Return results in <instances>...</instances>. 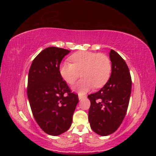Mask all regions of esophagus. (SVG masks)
<instances>
[{"label": "esophagus", "instance_id": "34e87169", "mask_svg": "<svg viewBox=\"0 0 156 156\" xmlns=\"http://www.w3.org/2000/svg\"><path fill=\"white\" fill-rule=\"evenodd\" d=\"M78 96H79V100H82L83 98H85L86 96H83V95H81V94H79V95H78Z\"/></svg>", "mask_w": 156, "mask_h": 156}]
</instances>
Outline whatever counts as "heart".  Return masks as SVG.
Segmentation results:
<instances>
[{
    "label": "heart",
    "instance_id": "heart-1",
    "mask_svg": "<svg viewBox=\"0 0 156 156\" xmlns=\"http://www.w3.org/2000/svg\"><path fill=\"white\" fill-rule=\"evenodd\" d=\"M72 64L64 62L59 66L60 76L69 84H73L80 77L83 78L74 88L81 93L93 87H103L109 79L112 66L111 60L103 54L90 51H79L69 57Z\"/></svg>",
    "mask_w": 156,
    "mask_h": 156
}]
</instances>
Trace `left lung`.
Segmentation results:
<instances>
[{"label":"left lung","instance_id":"left-lung-1","mask_svg":"<svg viewBox=\"0 0 156 156\" xmlns=\"http://www.w3.org/2000/svg\"><path fill=\"white\" fill-rule=\"evenodd\" d=\"M112 69L109 79L98 92L90 94L88 120L97 134L107 136L119 128L126 116L131 92L128 67L119 54L109 53Z\"/></svg>","mask_w":156,"mask_h":156}]
</instances>
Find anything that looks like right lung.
<instances>
[{
    "mask_svg": "<svg viewBox=\"0 0 156 156\" xmlns=\"http://www.w3.org/2000/svg\"><path fill=\"white\" fill-rule=\"evenodd\" d=\"M70 51L49 47L32 61L29 72L27 96L37 124L47 134L58 136L72 125L79 102L59 73V66Z\"/></svg>",
    "mask_w": 156,
    "mask_h": 156,
    "instance_id": "add662e5",
    "label": "right lung"
}]
</instances>
